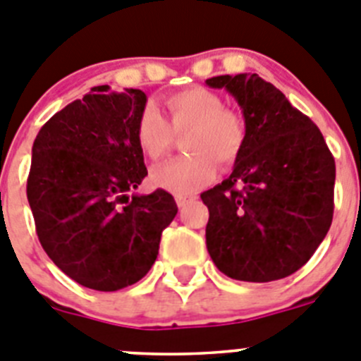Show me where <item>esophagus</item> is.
Returning <instances> with one entry per match:
<instances>
[{
	"label": "esophagus",
	"mask_w": 361,
	"mask_h": 361,
	"mask_svg": "<svg viewBox=\"0 0 361 361\" xmlns=\"http://www.w3.org/2000/svg\"><path fill=\"white\" fill-rule=\"evenodd\" d=\"M196 200V196H176V203H178V207H185V204L187 203H190V201H194Z\"/></svg>",
	"instance_id": "1"
}]
</instances>
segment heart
<instances>
[{
	"label": "heart",
	"instance_id": "obj_1",
	"mask_svg": "<svg viewBox=\"0 0 361 361\" xmlns=\"http://www.w3.org/2000/svg\"><path fill=\"white\" fill-rule=\"evenodd\" d=\"M167 124L152 106L142 109L136 122V142L145 157L160 160L173 147V132L185 133L183 151L178 160L152 169L157 187L187 196L210 183L217 174V161L232 165L245 147V124L241 116L223 108L219 95L204 87H188L165 99Z\"/></svg>",
	"mask_w": 361,
	"mask_h": 361
}]
</instances>
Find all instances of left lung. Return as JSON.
Here are the masks:
<instances>
[{
  "instance_id": "8db88e82",
  "label": "left lung",
  "mask_w": 361,
  "mask_h": 361,
  "mask_svg": "<svg viewBox=\"0 0 361 361\" xmlns=\"http://www.w3.org/2000/svg\"><path fill=\"white\" fill-rule=\"evenodd\" d=\"M235 99L245 147L225 181L201 194L207 250L221 274L271 282L295 274L333 221L334 158L322 133L257 73L207 79Z\"/></svg>"
}]
</instances>
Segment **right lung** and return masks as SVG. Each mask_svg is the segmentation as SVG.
I'll return each instance as SVG.
<instances>
[{
	"label": "right lung",
	"mask_w": 361,
	"mask_h": 361,
	"mask_svg": "<svg viewBox=\"0 0 361 361\" xmlns=\"http://www.w3.org/2000/svg\"><path fill=\"white\" fill-rule=\"evenodd\" d=\"M142 90L92 87L55 113L32 147L27 196L39 241L70 279L116 291L147 275L178 212L167 190L133 192L147 169L136 122Z\"/></svg>",
	"instance_id": "obj_1"
}]
</instances>
